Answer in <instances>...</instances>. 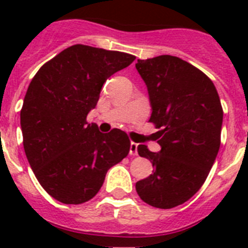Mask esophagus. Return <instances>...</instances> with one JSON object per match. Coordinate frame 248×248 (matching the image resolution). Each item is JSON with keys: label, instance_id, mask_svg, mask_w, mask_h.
Returning a JSON list of instances; mask_svg holds the SVG:
<instances>
[{"label": "esophagus", "instance_id": "obj_1", "mask_svg": "<svg viewBox=\"0 0 248 248\" xmlns=\"http://www.w3.org/2000/svg\"><path fill=\"white\" fill-rule=\"evenodd\" d=\"M130 155H132V157L138 155V144L134 143V141L130 144Z\"/></svg>", "mask_w": 248, "mask_h": 248}]
</instances>
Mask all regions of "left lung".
Wrapping results in <instances>:
<instances>
[{"label": "left lung", "mask_w": 248, "mask_h": 248, "mask_svg": "<svg viewBox=\"0 0 248 248\" xmlns=\"http://www.w3.org/2000/svg\"><path fill=\"white\" fill-rule=\"evenodd\" d=\"M136 69L149 93L158 153L139 145L138 153L155 170L136 183V192L157 208L190 200L215 162L220 148L223 108L212 81L188 62L171 55L138 60Z\"/></svg>", "instance_id": "8db88e82"}]
</instances>
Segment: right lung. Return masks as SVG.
<instances>
[{
	"label": "right lung",
	"mask_w": 248,
	"mask_h": 248,
	"mask_svg": "<svg viewBox=\"0 0 248 248\" xmlns=\"http://www.w3.org/2000/svg\"><path fill=\"white\" fill-rule=\"evenodd\" d=\"M135 56L73 45L40 68L25 93L20 126L25 155L42 188L65 204L85 203L130 152L120 128L101 134L86 117L110 76Z\"/></svg>",
	"instance_id": "obj_1"
}]
</instances>
